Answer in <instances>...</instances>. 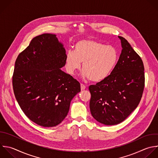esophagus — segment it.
I'll use <instances>...</instances> for the list:
<instances>
[{
	"label": "esophagus",
	"mask_w": 158,
	"mask_h": 158,
	"mask_svg": "<svg viewBox=\"0 0 158 158\" xmlns=\"http://www.w3.org/2000/svg\"><path fill=\"white\" fill-rule=\"evenodd\" d=\"M80 86H81V90H84V89H85V88H86V86H85L83 84H81V85H80Z\"/></svg>",
	"instance_id": "34e87169"
}]
</instances>
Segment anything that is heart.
<instances>
[{"instance_id":"1","label":"heart","mask_w":158,"mask_h":158,"mask_svg":"<svg viewBox=\"0 0 158 158\" xmlns=\"http://www.w3.org/2000/svg\"><path fill=\"white\" fill-rule=\"evenodd\" d=\"M116 49L93 40H81L69 51L65 62L68 72L73 75L83 64V75L94 83L105 80L111 74L118 62Z\"/></svg>"}]
</instances>
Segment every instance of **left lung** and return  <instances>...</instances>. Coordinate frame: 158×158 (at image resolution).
Listing matches in <instances>:
<instances>
[{
	"mask_svg": "<svg viewBox=\"0 0 158 158\" xmlns=\"http://www.w3.org/2000/svg\"><path fill=\"white\" fill-rule=\"evenodd\" d=\"M118 37L122 49L115 69L105 80L89 87L91 115L106 125L120 123L137 107L144 86L141 57L124 38Z\"/></svg>",
	"mask_w": 158,
	"mask_h": 158,
	"instance_id": "1",
	"label": "left lung"
}]
</instances>
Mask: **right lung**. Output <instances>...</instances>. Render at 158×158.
I'll return each instance as SVG.
<instances>
[{
  "instance_id": "add662e5",
  "label": "right lung",
  "mask_w": 158,
  "mask_h": 158,
  "mask_svg": "<svg viewBox=\"0 0 158 158\" xmlns=\"http://www.w3.org/2000/svg\"><path fill=\"white\" fill-rule=\"evenodd\" d=\"M65 49L54 34L35 37L17 57L12 78L15 98L25 114L44 127L60 123L80 84L60 69Z\"/></svg>"
}]
</instances>
